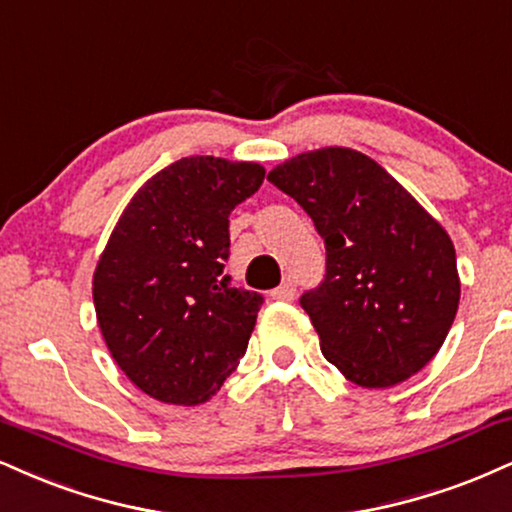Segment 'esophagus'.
I'll list each match as a JSON object with an SVG mask.
<instances>
[{"label":"esophagus","instance_id":"1","mask_svg":"<svg viewBox=\"0 0 512 512\" xmlns=\"http://www.w3.org/2000/svg\"><path fill=\"white\" fill-rule=\"evenodd\" d=\"M272 298L274 300H293L295 298V281L293 279L283 281L279 288H274L272 291Z\"/></svg>","mask_w":512,"mask_h":512}]
</instances>
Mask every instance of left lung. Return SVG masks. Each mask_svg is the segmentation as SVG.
<instances>
[{
  "label": "left lung",
  "mask_w": 512,
  "mask_h": 512,
  "mask_svg": "<svg viewBox=\"0 0 512 512\" xmlns=\"http://www.w3.org/2000/svg\"><path fill=\"white\" fill-rule=\"evenodd\" d=\"M324 238L326 274L300 295L326 360L365 389L417 374L458 312L455 248L384 166L350 147L303 152L269 171Z\"/></svg>",
  "instance_id": "8db88e82"
}]
</instances>
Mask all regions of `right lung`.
Returning <instances> with one entry per match:
<instances>
[{
	"mask_svg": "<svg viewBox=\"0 0 512 512\" xmlns=\"http://www.w3.org/2000/svg\"><path fill=\"white\" fill-rule=\"evenodd\" d=\"M262 181L255 162L183 157L123 209L92 300L109 353L147 396L205 403L245 355L264 298L226 274L229 214Z\"/></svg>",
	"mask_w": 512,
	"mask_h": 512,
	"instance_id": "right-lung-1",
	"label": "right lung"
}]
</instances>
